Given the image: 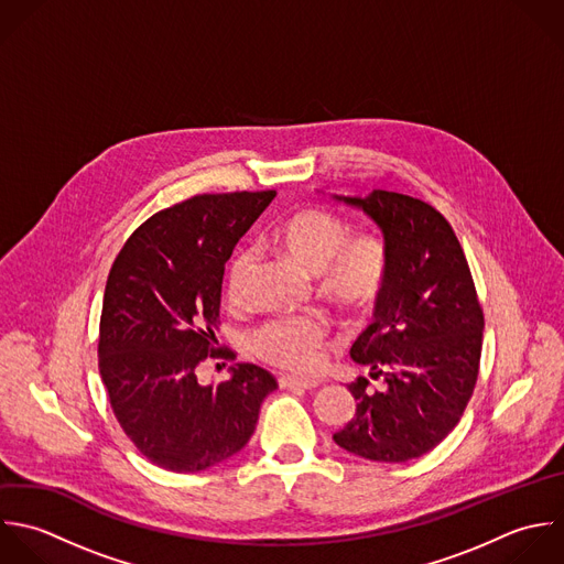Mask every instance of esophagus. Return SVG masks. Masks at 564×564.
I'll list each match as a JSON object with an SVG mask.
<instances>
[{"label": "esophagus", "mask_w": 564, "mask_h": 564, "mask_svg": "<svg viewBox=\"0 0 564 564\" xmlns=\"http://www.w3.org/2000/svg\"><path fill=\"white\" fill-rule=\"evenodd\" d=\"M279 387L281 389H316L318 382L316 380H307V378H296V376H281L279 378Z\"/></svg>", "instance_id": "esophagus-1"}]
</instances>
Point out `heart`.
<instances>
[{
    "label": "heart",
    "instance_id": "heart-1",
    "mask_svg": "<svg viewBox=\"0 0 564 564\" xmlns=\"http://www.w3.org/2000/svg\"><path fill=\"white\" fill-rule=\"evenodd\" d=\"M345 224L318 208L301 210L281 221L268 243L316 276V290L343 314L365 312L382 292L389 270L384 243L376 235H358L347 242ZM252 270V254L239 250L226 276V292L232 303L246 294ZM327 327L316 316H292L265 323L252 338V351L270 365L292 371H314L321 365V345Z\"/></svg>",
    "mask_w": 564,
    "mask_h": 564
}]
</instances>
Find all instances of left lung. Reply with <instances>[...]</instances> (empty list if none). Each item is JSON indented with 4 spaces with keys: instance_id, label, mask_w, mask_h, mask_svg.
I'll use <instances>...</instances> for the list:
<instances>
[{
    "instance_id": "obj_1",
    "label": "left lung",
    "mask_w": 564,
    "mask_h": 564,
    "mask_svg": "<svg viewBox=\"0 0 564 564\" xmlns=\"http://www.w3.org/2000/svg\"><path fill=\"white\" fill-rule=\"evenodd\" d=\"M332 197L380 228L389 257L373 323L351 347L354 362L384 384H349L356 417L334 442L369 462L417 459L457 426L477 384L484 312L473 274L451 224L431 204L380 188Z\"/></svg>"
}]
</instances>
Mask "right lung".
Masks as SVG:
<instances>
[{"label":"right lung","instance_id":"obj_1","mask_svg":"<svg viewBox=\"0 0 564 564\" xmlns=\"http://www.w3.org/2000/svg\"><path fill=\"white\" fill-rule=\"evenodd\" d=\"M276 191L195 195L147 219L116 257L102 296L98 369L133 446L171 473L208 470L237 455L276 389L237 362L217 387L197 382L213 349L224 268Z\"/></svg>","mask_w":564,"mask_h":564}]
</instances>
